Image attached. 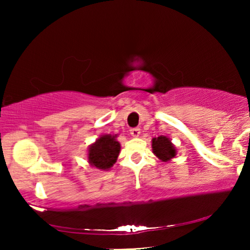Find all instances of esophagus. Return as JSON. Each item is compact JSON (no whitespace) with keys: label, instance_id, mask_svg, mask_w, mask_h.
<instances>
[{"label":"esophagus","instance_id":"esophagus-1","mask_svg":"<svg viewBox=\"0 0 250 250\" xmlns=\"http://www.w3.org/2000/svg\"><path fill=\"white\" fill-rule=\"evenodd\" d=\"M129 133H131V135L134 136V138H138V136L140 135V128L139 127L131 128V131H129Z\"/></svg>","mask_w":250,"mask_h":250}]
</instances>
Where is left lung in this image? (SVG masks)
I'll return each mask as SVG.
<instances>
[{"instance_id": "8db88e82", "label": "left lung", "mask_w": 250, "mask_h": 250, "mask_svg": "<svg viewBox=\"0 0 250 250\" xmlns=\"http://www.w3.org/2000/svg\"><path fill=\"white\" fill-rule=\"evenodd\" d=\"M152 152L162 160V162H169L176 156V149L172 141L167 136L160 135L158 138L152 139Z\"/></svg>"}]
</instances>
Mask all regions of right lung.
<instances>
[{"instance_id":"1","label":"right lung","mask_w":250,"mask_h":250,"mask_svg":"<svg viewBox=\"0 0 250 250\" xmlns=\"http://www.w3.org/2000/svg\"><path fill=\"white\" fill-rule=\"evenodd\" d=\"M116 138L117 134L101 135L88 146L87 159L91 166L102 170H108L114 166L121 151V145Z\"/></svg>"}]
</instances>
